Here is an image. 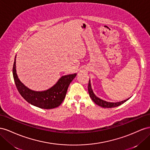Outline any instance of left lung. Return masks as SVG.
Segmentation results:
<instances>
[{
	"mask_svg": "<svg viewBox=\"0 0 150 150\" xmlns=\"http://www.w3.org/2000/svg\"><path fill=\"white\" fill-rule=\"evenodd\" d=\"M88 91L90 97L91 98L92 100L94 102H95L97 105H99L100 107H102V108H115V107H117L119 105L122 104L123 103H125V102H126L128 99H129H129H127L126 100H122V101L119 102H109L102 100L100 99V98L97 97L95 95V94L93 93L92 87H91V81H90V80H89L88 85Z\"/></svg>",
	"mask_w": 150,
	"mask_h": 150,
	"instance_id": "obj_1",
	"label": "left lung"
}]
</instances>
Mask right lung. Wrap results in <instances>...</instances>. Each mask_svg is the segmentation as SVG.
Instances as JSON below:
<instances>
[{"mask_svg": "<svg viewBox=\"0 0 150 150\" xmlns=\"http://www.w3.org/2000/svg\"><path fill=\"white\" fill-rule=\"evenodd\" d=\"M12 73L15 84L21 96L29 104L45 109L57 108L62 103L66 96L68 86L76 75L74 74L63 76L50 89L45 91L36 92L29 89L18 79L16 69V58Z\"/></svg>", "mask_w": 150, "mask_h": 150, "instance_id": "obj_1", "label": "right lung"}]
</instances>
